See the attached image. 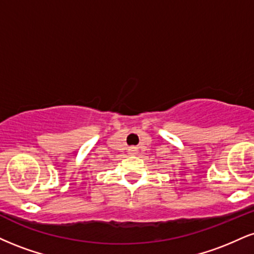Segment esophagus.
I'll return each instance as SVG.
<instances>
[{
  "label": "esophagus",
  "instance_id": "34e87169",
  "mask_svg": "<svg viewBox=\"0 0 254 254\" xmlns=\"http://www.w3.org/2000/svg\"><path fill=\"white\" fill-rule=\"evenodd\" d=\"M137 151H138V149H137L136 146H130V148L127 149V152H129L130 155H136Z\"/></svg>",
  "mask_w": 254,
  "mask_h": 254
}]
</instances>
